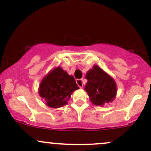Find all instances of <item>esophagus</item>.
<instances>
[{"mask_svg": "<svg viewBox=\"0 0 151 151\" xmlns=\"http://www.w3.org/2000/svg\"><path fill=\"white\" fill-rule=\"evenodd\" d=\"M77 84H78V86L80 88H82V87H83V82H82V79H77Z\"/></svg>", "mask_w": 151, "mask_h": 151, "instance_id": "34e87169", "label": "esophagus"}]
</instances>
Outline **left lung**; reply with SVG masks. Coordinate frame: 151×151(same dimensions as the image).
<instances>
[{"label":"left lung","instance_id":"obj_1","mask_svg":"<svg viewBox=\"0 0 151 151\" xmlns=\"http://www.w3.org/2000/svg\"><path fill=\"white\" fill-rule=\"evenodd\" d=\"M87 79L84 90L87 92L89 100L95 105L104 106L112 102L117 94V84L111 76L97 65L87 72Z\"/></svg>","mask_w":151,"mask_h":151}]
</instances>
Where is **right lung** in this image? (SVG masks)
<instances>
[{
    "label": "right lung",
    "mask_w": 151,
    "mask_h": 151,
    "mask_svg": "<svg viewBox=\"0 0 151 151\" xmlns=\"http://www.w3.org/2000/svg\"><path fill=\"white\" fill-rule=\"evenodd\" d=\"M78 89L74 77L69 75L61 67H57L42 79L39 84V94L44 99L46 105L59 108L67 105L74 91Z\"/></svg>",
    "instance_id": "add662e5"
}]
</instances>
